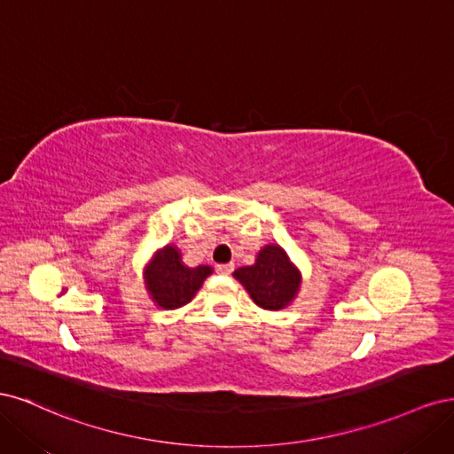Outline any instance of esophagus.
<instances>
[{
	"label": "esophagus",
	"instance_id": "34e87169",
	"mask_svg": "<svg viewBox=\"0 0 454 454\" xmlns=\"http://www.w3.org/2000/svg\"><path fill=\"white\" fill-rule=\"evenodd\" d=\"M215 270H217L219 274H231L232 270H235V265H232V263H223V265H217Z\"/></svg>",
	"mask_w": 454,
	"mask_h": 454
}]
</instances>
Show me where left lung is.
I'll return each instance as SVG.
<instances>
[{"label": "left lung", "instance_id": "8db88e82", "mask_svg": "<svg viewBox=\"0 0 454 454\" xmlns=\"http://www.w3.org/2000/svg\"><path fill=\"white\" fill-rule=\"evenodd\" d=\"M235 278L248 290L255 305L265 310H280L295 297L301 274L290 263L280 246L269 244L259 252L255 263L235 270Z\"/></svg>", "mask_w": 454, "mask_h": 454}]
</instances>
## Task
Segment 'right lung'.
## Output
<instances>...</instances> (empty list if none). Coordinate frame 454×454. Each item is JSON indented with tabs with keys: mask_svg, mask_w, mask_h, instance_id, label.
Instances as JSON below:
<instances>
[{
	"mask_svg": "<svg viewBox=\"0 0 454 454\" xmlns=\"http://www.w3.org/2000/svg\"><path fill=\"white\" fill-rule=\"evenodd\" d=\"M210 272L212 269L206 265L197 269L185 267L176 246H164L145 270V284L149 295L160 309L174 310L193 299Z\"/></svg>",
	"mask_w": 454,
	"mask_h": 454,
	"instance_id": "obj_1",
	"label": "right lung"
}]
</instances>
